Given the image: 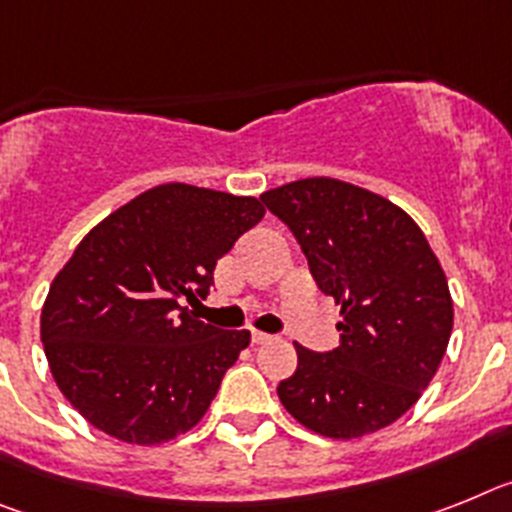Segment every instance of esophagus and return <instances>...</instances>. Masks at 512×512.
Listing matches in <instances>:
<instances>
[{
    "label": "esophagus",
    "mask_w": 512,
    "mask_h": 512,
    "mask_svg": "<svg viewBox=\"0 0 512 512\" xmlns=\"http://www.w3.org/2000/svg\"><path fill=\"white\" fill-rule=\"evenodd\" d=\"M270 340H273V335H268V332H260V330L252 332V342H255V345H265V342Z\"/></svg>",
    "instance_id": "34e87169"
}]
</instances>
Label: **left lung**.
Segmentation results:
<instances>
[{
  "label": "left lung",
  "instance_id": "1",
  "mask_svg": "<svg viewBox=\"0 0 512 512\" xmlns=\"http://www.w3.org/2000/svg\"><path fill=\"white\" fill-rule=\"evenodd\" d=\"M293 231L322 293L340 304V345H296L278 384L296 422L350 441L386 428L428 389L446 355L453 301L446 273L410 213L335 177H306L260 195Z\"/></svg>",
  "mask_w": 512,
  "mask_h": 512
}]
</instances>
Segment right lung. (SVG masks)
<instances>
[{
    "mask_svg": "<svg viewBox=\"0 0 512 512\" xmlns=\"http://www.w3.org/2000/svg\"><path fill=\"white\" fill-rule=\"evenodd\" d=\"M262 216L252 195L167 182L90 229L41 311L53 381L84 420L136 446L201 422L250 332L216 330L182 299L206 296L216 260Z\"/></svg>",
    "mask_w": 512,
    "mask_h": 512,
    "instance_id": "right-lung-1",
    "label": "right lung"
}]
</instances>
